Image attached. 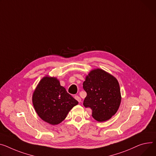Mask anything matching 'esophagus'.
I'll return each mask as SVG.
<instances>
[{
    "mask_svg": "<svg viewBox=\"0 0 156 156\" xmlns=\"http://www.w3.org/2000/svg\"><path fill=\"white\" fill-rule=\"evenodd\" d=\"M75 98L78 102H81V99L80 97H78V95H75Z\"/></svg>",
    "mask_w": 156,
    "mask_h": 156,
    "instance_id": "1",
    "label": "esophagus"
}]
</instances>
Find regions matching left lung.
<instances>
[{
	"label": "left lung",
	"instance_id": "1",
	"mask_svg": "<svg viewBox=\"0 0 156 156\" xmlns=\"http://www.w3.org/2000/svg\"><path fill=\"white\" fill-rule=\"evenodd\" d=\"M83 88L87 92L83 105L92 110V117L98 122L110 119L117 112L121 101L117 80L101 69L92 70Z\"/></svg>",
	"mask_w": 156,
	"mask_h": 156
}]
</instances>
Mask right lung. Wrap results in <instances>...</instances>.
<instances>
[{"mask_svg": "<svg viewBox=\"0 0 156 156\" xmlns=\"http://www.w3.org/2000/svg\"><path fill=\"white\" fill-rule=\"evenodd\" d=\"M33 103L40 118L51 125L61 123L78 103L60 85L59 80L48 76L39 83L33 93Z\"/></svg>", "mask_w": 156, "mask_h": 156, "instance_id": "add662e5", "label": "right lung"}]
</instances>
